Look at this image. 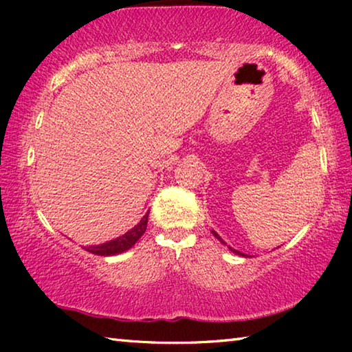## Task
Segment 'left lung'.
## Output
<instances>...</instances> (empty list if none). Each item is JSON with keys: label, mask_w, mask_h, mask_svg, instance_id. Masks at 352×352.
I'll return each instance as SVG.
<instances>
[{"label": "left lung", "mask_w": 352, "mask_h": 352, "mask_svg": "<svg viewBox=\"0 0 352 352\" xmlns=\"http://www.w3.org/2000/svg\"><path fill=\"white\" fill-rule=\"evenodd\" d=\"M212 234H214V236H216V237H217V239H219L220 242H222V243H225V242H223L222 239H220V237H219V234L216 233V231H212ZM230 250H231V252H233V253H236V254H242V256H245V254H243V253H241V252H236V250H233V248H231V247H230Z\"/></svg>", "instance_id": "left-lung-1"}]
</instances>
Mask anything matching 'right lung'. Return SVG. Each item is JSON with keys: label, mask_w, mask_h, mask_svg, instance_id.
<instances>
[{"label": "right lung", "mask_w": 352, "mask_h": 352, "mask_svg": "<svg viewBox=\"0 0 352 352\" xmlns=\"http://www.w3.org/2000/svg\"><path fill=\"white\" fill-rule=\"evenodd\" d=\"M147 220H148V212L140 220L138 225H135L133 228L127 231L126 234H122L121 237L113 239L110 242L100 243V245H96V247H85V250L93 254H98V256H111V254L126 252V250L132 248L136 243V241H138L140 237L144 234V231L147 228Z\"/></svg>", "instance_id": "right-lung-1"}]
</instances>
